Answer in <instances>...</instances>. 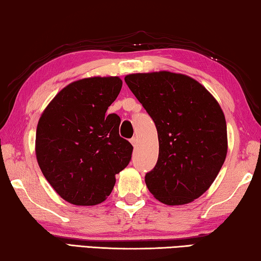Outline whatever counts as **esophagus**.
<instances>
[{
	"label": "esophagus",
	"instance_id": "34e87169",
	"mask_svg": "<svg viewBox=\"0 0 261 261\" xmlns=\"http://www.w3.org/2000/svg\"><path fill=\"white\" fill-rule=\"evenodd\" d=\"M130 142H131L132 145H134V147H137V145H138V139H137V138H136V137L131 138Z\"/></svg>",
	"mask_w": 261,
	"mask_h": 261
}]
</instances>
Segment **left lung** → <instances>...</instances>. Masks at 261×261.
Segmentation results:
<instances>
[{
	"label": "left lung",
	"mask_w": 261,
	"mask_h": 261,
	"mask_svg": "<svg viewBox=\"0 0 261 261\" xmlns=\"http://www.w3.org/2000/svg\"><path fill=\"white\" fill-rule=\"evenodd\" d=\"M126 85L155 123L159 156L145 175L161 203L182 205L209 189L227 153L225 116L195 79L168 71L135 73Z\"/></svg>",
	"instance_id": "1"
}]
</instances>
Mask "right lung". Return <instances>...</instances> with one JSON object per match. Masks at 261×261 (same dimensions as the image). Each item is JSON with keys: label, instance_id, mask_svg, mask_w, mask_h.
Masks as SVG:
<instances>
[{"label": "right lung", "instance_id": "1", "mask_svg": "<svg viewBox=\"0 0 261 261\" xmlns=\"http://www.w3.org/2000/svg\"><path fill=\"white\" fill-rule=\"evenodd\" d=\"M122 85L118 76L74 81L40 116L37 161L45 179L68 203H102L114 189L115 175L130 163L134 147L118 134L121 118L106 114Z\"/></svg>", "mask_w": 261, "mask_h": 261}]
</instances>
